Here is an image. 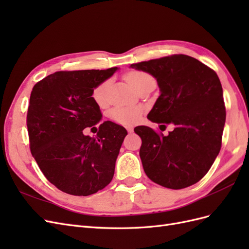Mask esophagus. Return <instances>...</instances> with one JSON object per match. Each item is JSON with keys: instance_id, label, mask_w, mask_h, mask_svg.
Masks as SVG:
<instances>
[{"instance_id": "esophagus-1", "label": "esophagus", "mask_w": 249, "mask_h": 249, "mask_svg": "<svg viewBox=\"0 0 249 249\" xmlns=\"http://www.w3.org/2000/svg\"><path fill=\"white\" fill-rule=\"evenodd\" d=\"M126 130H127V132L129 133H133L134 132V129L132 126H126Z\"/></svg>"}]
</instances>
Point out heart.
<instances>
[{
	"instance_id": "b5f03b06",
	"label": "heart",
	"mask_w": 249,
	"mask_h": 249,
	"mask_svg": "<svg viewBox=\"0 0 249 249\" xmlns=\"http://www.w3.org/2000/svg\"><path fill=\"white\" fill-rule=\"evenodd\" d=\"M127 83L131 85L135 90L138 89L145 83L149 81H154L153 77L144 71H130L125 76ZM110 82L105 81L99 86H96L92 91V99L99 105V106H104L107 101V89L109 87ZM111 117L115 120L116 123L122 124L124 125H130L135 123H137L141 116V110L138 107L135 106H125V107H117L114 108L111 113Z\"/></svg>"
}]
</instances>
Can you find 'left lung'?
<instances>
[{
	"mask_svg": "<svg viewBox=\"0 0 249 249\" xmlns=\"http://www.w3.org/2000/svg\"><path fill=\"white\" fill-rule=\"evenodd\" d=\"M130 67L152 74L159 86L160 95L147 118L160 126H175L168 136H160L146 125L134 129L142 139L139 155L146 176L170 189L197 183L221 148L225 107L217 73L187 55Z\"/></svg>",
	"mask_w": 249,
	"mask_h": 249,
	"instance_id": "1",
	"label": "left lung"
}]
</instances>
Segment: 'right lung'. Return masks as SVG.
Here are the masks:
<instances>
[{
  "label": "right lung",
  "mask_w": 249,
  "mask_h": 249,
  "mask_svg": "<svg viewBox=\"0 0 249 249\" xmlns=\"http://www.w3.org/2000/svg\"><path fill=\"white\" fill-rule=\"evenodd\" d=\"M117 71H57L33 87L27 114L30 148L44 177L65 193L91 195L114 176L126 130L112 122L101 124L95 137L83 130L102 120L92 91Z\"/></svg>",
  "instance_id": "obj_1"
}]
</instances>
